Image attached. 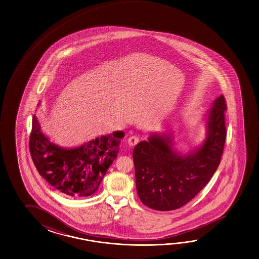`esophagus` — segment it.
Returning a JSON list of instances; mask_svg holds the SVG:
<instances>
[{"label":"esophagus","mask_w":259,"mask_h":259,"mask_svg":"<svg viewBox=\"0 0 259 259\" xmlns=\"http://www.w3.org/2000/svg\"><path fill=\"white\" fill-rule=\"evenodd\" d=\"M138 142H139V137L132 136L127 139V143L130 144V146H135Z\"/></svg>","instance_id":"obj_1"}]
</instances>
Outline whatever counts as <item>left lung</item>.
Masks as SVG:
<instances>
[{
    "label": "left lung",
    "mask_w": 259,
    "mask_h": 259,
    "mask_svg": "<svg viewBox=\"0 0 259 259\" xmlns=\"http://www.w3.org/2000/svg\"><path fill=\"white\" fill-rule=\"evenodd\" d=\"M226 100L221 95L206 112V137L185 154L170 133H153L133 150L137 193L146 206L171 211L190 202L211 180L226 142Z\"/></svg>",
    "instance_id": "1"
}]
</instances>
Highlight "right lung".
<instances>
[{"instance_id": "right-lung-1", "label": "right lung", "mask_w": 259, "mask_h": 259, "mask_svg": "<svg viewBox=\"0 0 259 259\" xmlns=\"http://www.w3.org/2000/svg\"><path fill=\"white\" fill-rule=\"evenodd\" d=\"M123 137L124 132H114L76 148H63L42 133L33 115L29 146L33 163L42 178L68 196L87 197L99 188L118 156Z\"/></svg>"}]
</instances>
